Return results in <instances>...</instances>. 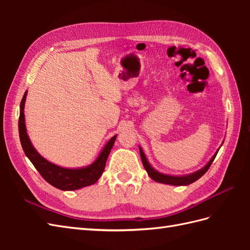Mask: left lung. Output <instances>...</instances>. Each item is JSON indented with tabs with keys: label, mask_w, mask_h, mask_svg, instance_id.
Returning <instances> with one entry per match:
<instances>
[{
	"label": "left lung",
	"mask_w": 250,
	"mask_h": 250,
	"mask_svg": "<svg viewBox=\"0 0 250 250\" xmlns=\"http://www.w3.org/2000/svg\"><path fill=\"white\" fill-rule=\"evenodd\" d=\"M140 149V154H141V160L143 163L144 168L147 171L148 175L152 178L156 183H160V184H165V185H170V186H188L193 184L194 181L198 180L202 175L207 173V171L208 170V168L210 167L211 163L214 162L215 157L218 153L219 149L216 151V153L211 156L210 160L207 163V165L204 166L203 168L199 169L198 171L190 173V174H187V175H169V174H165V173H161L158 172L157 170H155L152 166L150 165V163L148 162L147 157L144 153V151L142 149L141 146H139Z\"/></svg>",
	"instance_id": "left-lung-1"
}]
</instances>
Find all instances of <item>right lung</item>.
Listing matches in <instances>:
<instances>
[{
    "mask_svg": "<svg viewBox=\"0 0 250 250\" xmlns=\"http://www.w3.org/2000/svg\"><path fill=\"white\" fill-rule=\"evenodd\" d=\"M28 92L26 90L20 105V119H19V133L22 150L33 164L35 169L40 172L42 178L51 186L62 191H75L84 187L92 186L97 183L102 175L105 168L107 157L110 150L115 144L117 134L104 145L101 151L96 157V160L88 166L80 168H64L53 164L42 156L32 145L27 133L25 122V102Z\"/></svg>",
    "mask_w": 250,
    "mask_h": 250,
    "instance_id": "add662e5",
    "label": "right lung"
}]
</instances>
